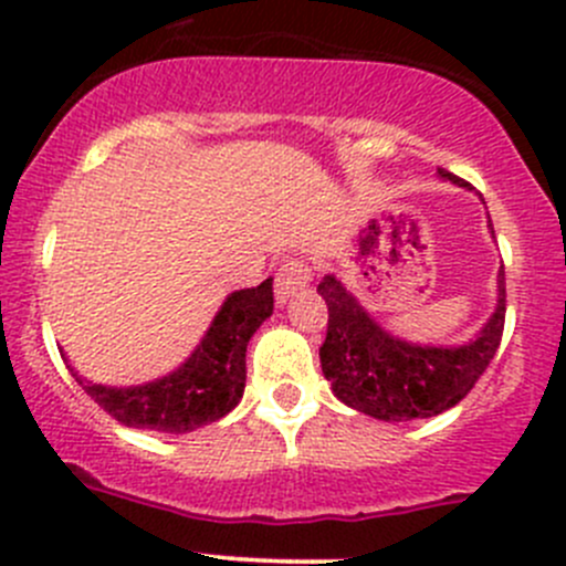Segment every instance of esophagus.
<instances>
[{"instance_id":"1","label":"esophagus","mask_w":566,"mask_h":566,"mask_svg":"<svg viewBox=\"0 0 566 566\" xmlns=\"http://www.w3.org/2000/svg\"><path fill=\"white\" fill-rule=\"evenodd\" d=\"M312 265L304 260H287L276 271V304H287L293 295L304 293L312 282Z\"/></svg>"}]
</instances>
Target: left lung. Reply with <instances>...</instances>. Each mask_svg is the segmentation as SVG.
I'll return each mask as SVG.
<instances>
[{
    "label": "left lung",
    "mask_w": 566,
    "mask_h": 566,
    "mask_svg": "<svg viewBox=\"0 0 566 566\" xmlns=\"http://www.w3.org/2000/svg\"><path fill=\"white\" fill-rule=\"evenodd\" d=\"M443 180L465 186L438 169ZM493 230V224H490ZM328 306V331L319 347V367L336 399L380 421L430 419L454 408L476 386L501 345L506 315L504 265L499 273V304L476 339L460 347L410 345L380 328L356 295L336 276L317 284Z\"/></svg>",
    "instance_id": "obj_1"
}]
</instances>
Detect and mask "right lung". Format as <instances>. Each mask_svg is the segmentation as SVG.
Returning <instances> with one entry per match:
<instances>
[{"mask_svg":"<svg viewBox=\"0 0 566 566\" xmlns=\"http://www.w3.org/2000/svg\"><path fill=\"white\" fill-rule=\"evenodd\" d=\"M273 315V279L227 295L208 334L186 364L164 378L130 389H114L73 373L101 408L119 424L136 430L191 432L219 421L241 402L247 389V345L254 331Z\"/></svg>","mask_w":566,"mask_h":566,"instance_id":"right-lung-1","label":"right lung"}]
</instances>
